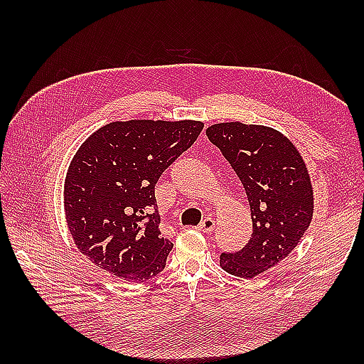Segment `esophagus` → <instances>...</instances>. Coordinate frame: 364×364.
I'll list each match as a JSON object with an SVG mask.
<instances>
[{"label": "esophagus", "mask_w": 364, "mask_h": 364, "mask_svg": "<svg viewBox=\"0 0 364 364\" xmlns=\"http://www.w3.org/2000/svg\"><path fill=\"white\" fill-rule=\"evenodd\" d=\"M214 228H215V222L211 218L203 219L202 222H200V225H198V230L203 231V233H213Z\"/></svg>", "instance_id": "1"}]
</instances>
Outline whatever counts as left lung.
<instances>
[{
	"label": "left lung",
	"instance_id": "left-lung-1",
	"mask_svg": "<svg viewBox=\"0 0 364 364\" xmlns=\"http://www.w3.org/2000/svg\"><path fill=\"white\" fill-rule=\"evenodd\" d=\"M206 136L241 180L252 214V237L242 250L220 255L225 272L253 278L296 249L313 219V186L304 158L270 127L215 123Z\"/></svg>",
	"mask_w": 364,
	"mask_h": 364
}]
</instances>
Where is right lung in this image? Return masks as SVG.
Returning a JSON list of instances; mask_svg holds the SVG:
<instances>
[{
    "label": "right lung",
    "mask_w": 364,
    "mask_h": 364,
    "mask_svg": "<svg viewBox=\"0 0 364 364\" xmlns=\"http://www.w3.org/2000/svg\"><path fill=\"white\" fill-rule=\"evenodd\" d=\"M202 129L197 120L112 122L82 142L67 170L64 210L95 266L131 283L166 267L173 244L161 236L154 184Z\"/></svg>",
    "instance_id": "right-lung-1"
}]
</instances>
